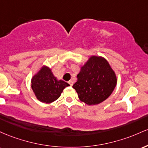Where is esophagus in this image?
Wrapping results in <instances>:
<instances>
[{"label":"esophagus","instance_id":"1","mask_svg":"<svg viewBox=\"0 0 148 148\" xmlns=\"http://www.w3.org/2000/svg\"><path fill=\"white\" fill-rule=\"evenodd\" d=\"M69 84H70V86H71V87H72L73 84V82L72 80H69Z\"/></svg>","mask_w":148,"mask_h":148}]
</instances>
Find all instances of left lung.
Listing matches in <instances>:
<instances>
[{
    "label": "left lung",
    "mask_w": 148,
    "mask_h": 148,
    "mask_svg": "<svg viewBox=\"0 0 148 148\" xmlns=\"http://www.w3.org/2000/svg\"><path fill=\"white\" fill-rule=\"evenodd\" d=\"M73 85L79 100L89 106L97 105L111 95L117 84L115 73L105 58L92 56L77 75Z\"/></svg>",
    "instance_id": "8db88e82"
}]
</instances>
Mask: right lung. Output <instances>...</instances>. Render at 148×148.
<instances>
[{"mask_svg":"<svg viewBox=\"0 0 148 148\" xmlns=\"http://www.w3.org/2000/svg\"><path fill=\"white\" fill-rule=\"evenodd\" d=\"M69 84L59 80L54 77L49 67L43 66L31 79V88L38 100L45 103H50L61 96L63 90Z\"/></svg>","mask_w":148,"mask_h":148,"instance_id":"1","label":"right lung"}]
</instances>
